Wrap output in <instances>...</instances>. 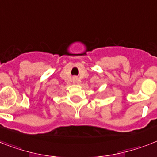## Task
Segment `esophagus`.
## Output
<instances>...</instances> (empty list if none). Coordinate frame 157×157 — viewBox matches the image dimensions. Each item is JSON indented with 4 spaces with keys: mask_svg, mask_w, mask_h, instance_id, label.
Segmentation results:
<instances>
[{
    "mask_svg": "<svg viewBox=\"0 0 157 157\" xmlns=\"http://www.w3.org/2000/svg\"><path fill=\"white\" fill-rule=\"evenodd\" d=\"M73 82L74 83L77 82V78H76V77H73Z\"/></svg>",
    "mask_w": 157,
    "mask_h": 157,
    "instance_id": "esophagus-1",
    "label": "esophagus"
}]
</instances>
